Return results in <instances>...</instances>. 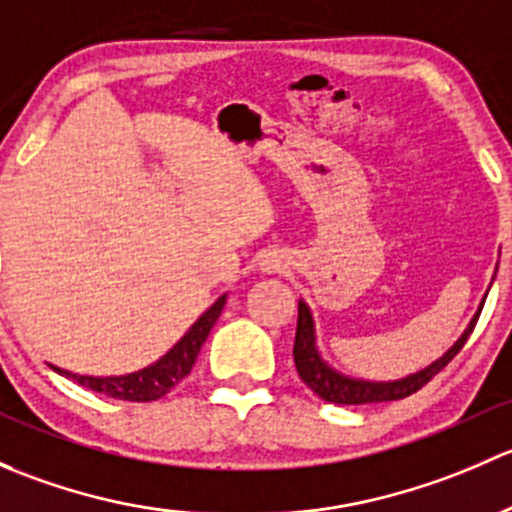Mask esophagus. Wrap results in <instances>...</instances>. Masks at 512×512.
<instances>
[{"label":"esophagus","mask_w":512,"mask_h":512,"mask_svg":"<svg viewBox=\"0 0 512 512\" xmlns=\"http://www.w3.org/2000/svg\"><path fill=\"white\" fill-rule=\"evenodd\" d=\"M281 266H283V261L278 256H266V261L261 263L263 271H268V273H271V271H281Z\"/></svg>","instance_id":"1"}]
</instances>
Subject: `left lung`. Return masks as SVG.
<instances>
[{
    "instance_id": "obj_1",
    "label": "left lung",
    "mask_w": 512,
    "mask_h": 512,
    "mask_svg": "<svg viewBox=\"0 0 512 512\" xmlns=\"http://www.w3.org/2000/svg\"><path fill=\"white\" fill-rule=\"evenodd\" d=\"M483 310V308H481ZM478 315L471 320V325L466 328V333L458 337L456 345L446 352L441 360H436L434 365H429L426 370L409 374V377L397 379V382H365V379H352L345 374L330 370L323 362V357L315 350V330H313V315H310L308 305L303 300H298V328H295V345H293V360L295 370H298L300 379L318 394L320 399L330 404H374V402H394V399H404L409 394L419 392L426 382L436 377L453 357L461 352V347L466 345L468 335L473 333L478 323Z\"/></svg>"
}]
</instances>
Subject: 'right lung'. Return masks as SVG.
I'll use <instances>...</instances> for the list:
<instances>
[{"label": "right lung", "instance_id": "add662e5", "mask_svg": "<svg viewBox=\"0 0 512 512\" xmlns=\"http://www.w3.org/2000/svg\"><path fill=\"white\" fill-rule=\"evenodd\" d=\"M224 303L226 295H221L217 303H214L212 308L187 330V335H184L165 357H160L155 365L145 367V370H138L133 374H120V377H88V374H73L59 370V367L54 365H51V370L73 379V382L81 384V387L105 394V397L123 399V402H155V399L165 397L175 384L182 382V379L192 372L194 360H197L209 330L217 323Z\"/></svg>", "mask_w": 512, "mask_h": 512}]
</instances>
